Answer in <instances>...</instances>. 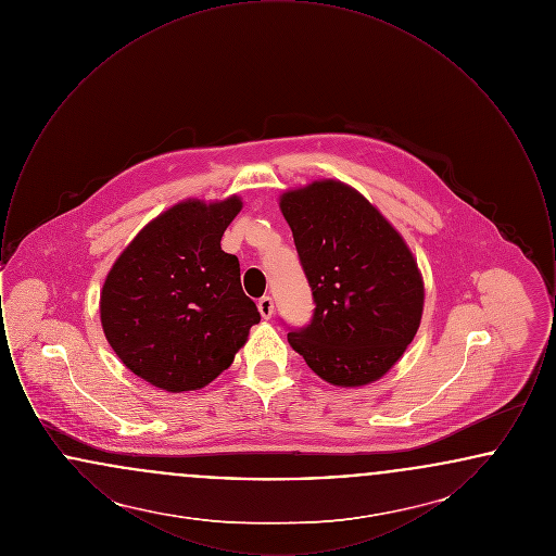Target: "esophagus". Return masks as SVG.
<instances>
[{"label":"esophagus","mask_w":556,"mask_h":556,"mask_svg":"<svg viewBox=\"0 0 556 556\" xmlns=\"http://www.w3.org/2000/svg\"><path fill=\"white\" fill-rule=\"evenodd\" d=\"M258 311H261L263 317L270 318L273 311H275V304H273V298H270V295H263V298L258 300Z\"/></svg>","instance_id":"obj_1"}]
</instances>
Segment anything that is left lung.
I'll list each match as a JSON object with an SVG mask.
<instances>
[{
    "label": "left lung",
    "mask_w": 556,
    "mask_h": 556,
    "mask_svg": "<svg viewBox=\"0 0 556 556\" xmlns=\"http://www.w3.org/2000/svg\"><path fill=\"white\" fill-rule=\"evenodd\" d=\"M281 212L313 291L291 348L333 386H365L394 367L424 313V279L396 229L340 181L288 191Z\"/></svg>",
    "instance_id": "left-lung-1"
}]
</instances>
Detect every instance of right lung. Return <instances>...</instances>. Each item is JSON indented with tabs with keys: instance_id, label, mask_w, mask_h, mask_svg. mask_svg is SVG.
<instances>
[{
	"instance_id": "right-lung-1",
	"label": "right lung",
	"mask_w": 556,
	"mask_h": 556,
	"mask_svg": "<svg viewBox=\"0 0 556 556\" xmlns=\"http://www.w3.org/2000/svg\"><path fill=\"white\" fill-rule=\"evenodd\" d=\"M239 198L184 202L160 214L108 273L102 327L116 356L166 392L208 386L261 320L241 290L238 256L220 238Z\"/></svg>"
}]
</instances>
